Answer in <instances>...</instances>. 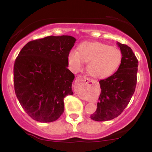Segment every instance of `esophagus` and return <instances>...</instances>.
Returning a JSON list of instances; mask_svg holds the SVG:
<instances>
[{"label":"esophagus","mask_w":152,"mask_h":152,"mask_svg":"<svg viewBox=\"0 0 152 152\" xmlns=\"http://www.w3.org/2000/svg\"><path fill=\"white\" fill-rule=\"evenodd\" d=\"M91 81V79L89 78L83 76H78L76 80V83H81L84 86H88Z\"/></svg>","instance_id":"34e87169"}]
</instances>
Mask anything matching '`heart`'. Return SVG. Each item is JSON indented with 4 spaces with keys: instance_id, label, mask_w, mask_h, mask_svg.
<instances>
[{
    "instance_id": "heart-1",
    "label": "heart",
    "mask_w": 152,
    "mask_h": 152,
    "mask_svg": "<svg viewBox=\"0 0 152 152\" xmlns=\"http://www.w3.org/2000/svg\"><path fill=\"white\" fill-rule=\"evenodd\" d=\"M122 54L118 48L105 43L86 41L78 47V51L71 50L68 61L73 71H78L85 62H88L87 70L95 78H105L117 70L121 62Z\"/></svg>"
}]
</instances>
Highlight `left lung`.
Instances as JSON below:
<instances>
[{
	"label": "left lung",
	"mask_w": 152,
	"mask_h": 152,
	"mask_svg": "<svg viewBox=\"0 0 152 152\" xmlns=\"http://www.w3.org/2000/svg\"><path fill=\"white\" fill-rule=\"evenodd\" d=\"M117 44L122 54L121 64L114 74L99 81L102 91L97 109L90 116L94 121H109L119 116L135 91L138 60L129 46L120 43Z\"/></svg>",
	"instance_id": "left-lung-1"
}]
</instances>
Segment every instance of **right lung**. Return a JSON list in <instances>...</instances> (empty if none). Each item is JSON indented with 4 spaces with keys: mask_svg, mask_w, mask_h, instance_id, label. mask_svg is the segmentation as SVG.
<instances>
[{
    "mask_svg": "<svg viewBox=\"0 0 152 152\" xmlns=\"http://www.w3.org/2000/svg\"><path fill=\"white\" fill-rule=\"evenodd\" d=\"M76 41L70 36H50L31 41L15 59V95L33 119L52 122L64 113V98L74 94L71 86L75 76L67 67L68 55Z\"/></svg>",
    "mask_w": 152,
    "mask_h": 152,
    "instance_id": "obj_1",
    "label": "right lung"
}]
</instances>
